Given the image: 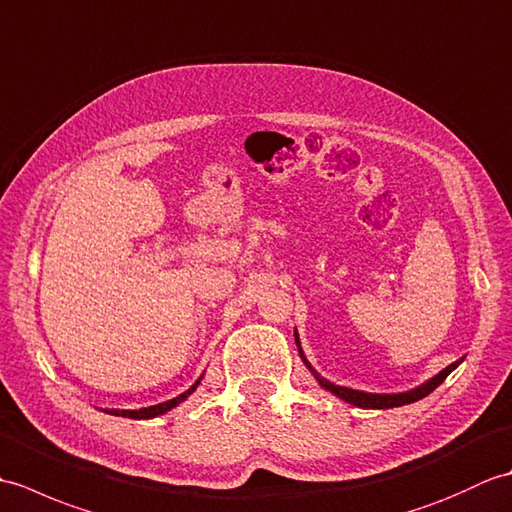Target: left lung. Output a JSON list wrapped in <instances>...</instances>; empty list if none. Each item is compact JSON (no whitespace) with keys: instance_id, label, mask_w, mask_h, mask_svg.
Listing matches in <instances>:
<instances>
[{"instance_id":"left-lung-1","label":"left lung","mask_w":512,"mask_h":512,"mask_svg":"<svg viewBox=\"0 0 512 512\" xmlns=\"http://www.w3.org/2000/svg\"><path fill=\"white\" fill-rule=\"evenodd\" d=\"M295 343H297V347H299L301 361L306 363V367L310 369L312 376L317 378V383H319L323 389H328L330 394H334L336 398H341V400H345V402H350V405L361 407V409H391V407H402V405H409V402H416V400H420V398H424V396H429L431 391L436 389L438 385H442L444 378H447V376L453 372V369L464 361V356L458 358V361L451 363L449 367H444L442 372H438L436 376H431L429 380H424L422 385L413 387V389H409V391H398V394H372V391H361V389H352V387H343V385L330 383L328 378H323V376L317 372V369H314V367L308 363L306 354H303V350H301V341H299L297 330H295Z\"/></svg>"}]
</instances>
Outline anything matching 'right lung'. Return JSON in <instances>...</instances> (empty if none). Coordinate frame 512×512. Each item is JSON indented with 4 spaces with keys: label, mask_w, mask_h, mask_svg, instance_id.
Wrapping results in <instances>:
<instances>
[{
    "label": "right lung",
    "mask_w": 512,
    "mask_h": 512,
    "mask_svg": "<svg viewBox=\"0 0 512 512\" xmlns=\"http://www.w3.org/2000/svg\"><path fill=\"white\" fill-rule=\"evenodd\" d=\"M202 378H204V374L195 380V383L187 389V391H182L180 396H176V398H171V400H165V402H160V405H151V407H143V409H101V411H105V413H110V416H121V418H134V420H149V418H158V416H162V413H167V411H171L173 407H178L180 402H184L187 400L195 389H198V385L202 383Z\"/></svg>",
    "instance_id": "right-lung-1"
}]
</instances>
